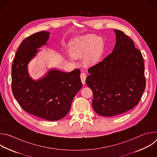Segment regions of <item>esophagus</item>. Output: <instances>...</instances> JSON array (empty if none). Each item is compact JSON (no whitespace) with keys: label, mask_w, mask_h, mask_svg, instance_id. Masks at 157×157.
<instances>
[{"label":"esophagus","mask_w":157,"mask_h":157,"mask_svg":"<svg viewBox=\"0 0 157 157\" xmlns=\"http://www.w3.org/2000/svg\"><path fill=\"white\" fill-rule=\"evenodd\" d=\"M87 77V74L84 71H82L80 75V78L81 79V82L82 84H85V81Z\"/></svg>","instance_id":"obj_1"}]
</instances>
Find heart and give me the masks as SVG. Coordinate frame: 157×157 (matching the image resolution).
Returning <instances> with one entry per match:
<instances>
[{
    "mask_svg": "<svg viewBox=\"0 0 157 157\" xmlns=\"http://www.w3.org/2000/svg\"><path fill=\"white\" fill-rule=\"evenodd\" d=\"M104 47L103 41L94 36H89L79 43L76 50L77 53L88 54L87 59L89 62H95L100 57Z\"/></svg>",
    "mask_w": 157,
    "mask_h": 157,
    "instance_id": "1",
    "label": "heart"
}]
</instances>
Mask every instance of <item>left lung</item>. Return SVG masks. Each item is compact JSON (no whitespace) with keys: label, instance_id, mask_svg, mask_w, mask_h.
Instances as JSON below:
<instances>
[{"label":"left lung","instance_id":"8db88e82","mask_svg":"<svg viewBox=\"0 0 157 157\" xmlns=\"http://www.w3.org/2000/svg\"><path fill=\"white\" fill-rule=\"evenodd\" d=\"M114 50L88 70L86 84L93 93L97 114L111 117L132 109L139 102L146 86L143 56L124 32L114 30Z\"/></svg>","mask_w":157,"mask_h":157}]
</instances>
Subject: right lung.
Here are the masks:
<instances>
[{
  "instance_id": "obj_1",
  "label": "right lung",
  "mask_w": 157,
  "mask_h": 157,
  "mask_svg": "<svg viewBox=\"0 0 157 157\" xmlns=\"http://www.w3.org/2000/svg\"><path fill=\"white\" fill-rule=\"evenodd\" d=\"M50 33H33L22 41L12 66V89L14 98L27 113L50 121L61 119L69 113L71 102L82 87L80 70L70 73L53 70L33 81L27 66L37 48L46 44Z\"/></svg>"
}]
</instances>
